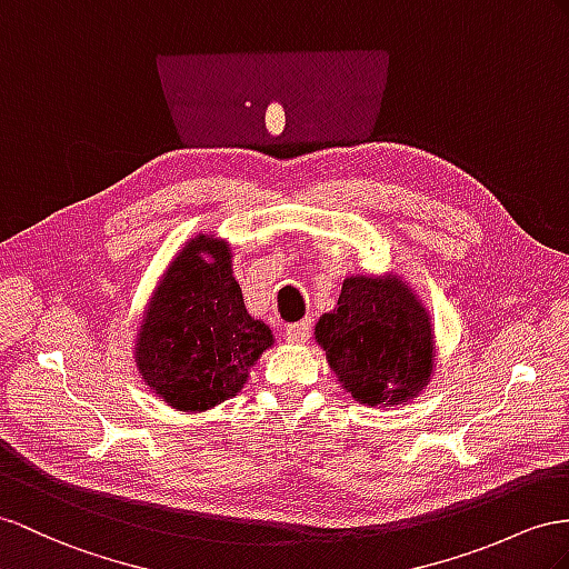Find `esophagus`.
Here are the masks:
<instances>
[{
    "mask_svg": "<svg viewBox=\"0 0 569 569\" xmlns=\"http://www.w3.org/2000/svg\"><path fill=\"white\" fill-rule=\"evenodd\" d=\"M310 333H312V325L308 322V319H302V322L288 325L286 331H283V337H286L288 343H305L310 339Z\"/></svg>",
    "mask_w": 569,
    "mask_h": 569,
    "instance_id": "1",
    "label": "esophagus"
}]
</instances>
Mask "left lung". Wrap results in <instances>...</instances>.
<instances>
[{
  "mask_svg": "<svg viewBox=\"0 0 569 569\" xmlns=\"http://www.w3.org/2000/svg\"><path fill=\"white\" fill-rule=\"evenodd\" d=\"M315 339L339 385L362 406L418 397L435 368L430 312L399 276H348L337 308L319 317Z\"/></svg>",
  "mask_w": 569,
  "mask_h": 569,
  "instance_id": "1",
  "label": "left lung"
}]
</instances>
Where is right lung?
Segmentation results:
<instances>
[{"label": "right lung", "mask_w": 569, "mask_h": 569, "mask_svg": "<svg viewBox=\"0 0 569 569\" xmlns=\"http://www.w3.org/2000/svg\"><path fill=\"white\" fill-rule=\"evenodd\" d=\"M271 346V329L244 308L230 244L199 232L160 276L137 333L134 362L146 387L168 406L201 413L236 397Z\"/></svg>", "instance_id": "right-lung-1"}]
</instances>
